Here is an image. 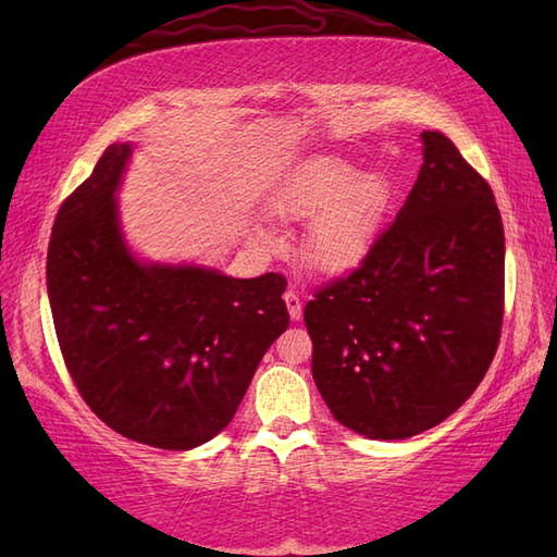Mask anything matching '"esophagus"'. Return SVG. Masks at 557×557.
Masks as SVG:
<instances>
[{
    "mask_svg": "<svg viewBox=\"0 0 557 557\" xmlns=\"http://www.w3.org/2000/svg\"><path fill=\"white\" fill-rule=\"evenodd\" d=\"M283 299H285V307H288L290 318L299 320L301 318V299H299V295L295 290H288V293L283 295Z\"/></svg>",
    "mask_w": 557,
    "mask_h": 557,
    "instance_id": "1",
    "label": "esophagus"
}]
</instances>
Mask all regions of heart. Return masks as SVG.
<instances>
[{
    "label": "heart",
    "instance_id": "obj_1",
    "mask_svg": "<svg viewBox=\"0 0 557 557\" xmlns=\"http://www.w3.org/2000/svg\"><path fill=\"white\" fill-rule=\"evenodd\" d=\"M395 199L393 181L383 172H358L339 156H315L283 190L274 211L307 221L301 252L320 274H346L372 250ZM252 237L267 244L269 232L252 225Z\"/></svg>",
    "mask_w": 557,
    "mask_h": 557
}]
</instances>
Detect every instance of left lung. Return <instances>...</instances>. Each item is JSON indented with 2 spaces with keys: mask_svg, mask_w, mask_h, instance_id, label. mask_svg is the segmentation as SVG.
Returning <instances> with one entry per match:
<instances>
[{
  "mask_svg": "<svg viewBox=\"0 0 557 557\" xmlns=\"http://www.w3.org/2000/svg\"><path fill=\"white\" fill-rule=\"evenodd\" d=\"M387 227L305 309L311 372L332 416L367 440H409L476 391L499 344L504 227L491 185L442 132Z\"/></svg>",
  "mask_w": 557,
  "mask_h": 557,
  "instance_id": "obj_1",
  "label": "left lung"
}]
</instances>
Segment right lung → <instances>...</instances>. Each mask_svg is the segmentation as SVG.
I'll list each match as a JSON object with an SVG mask.
<instances>
[{
	"mask_svg": "<svg viewBox=\"0 0 557 557\" xmlns=\"http://www.w3.org/2000/svg\"><path fill=\"white\" fill-rule=\"evenodd\" d=\"M132 150L111 144L60 207L46 260L50 311L64 364L99 420L132 442L190 450L230 425L288 327L285 278L134 256L115 201Z\"/></svg>",
	"mask_w": 557,
	"mask_h": 557,
	"instance_id": "right-lung-1",
	"label": "right lung"
}]
</instances>
